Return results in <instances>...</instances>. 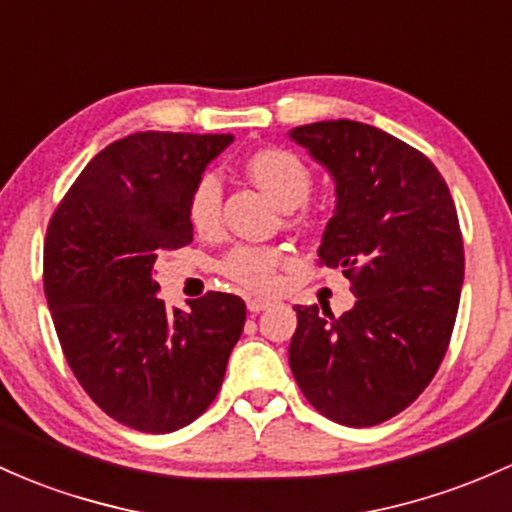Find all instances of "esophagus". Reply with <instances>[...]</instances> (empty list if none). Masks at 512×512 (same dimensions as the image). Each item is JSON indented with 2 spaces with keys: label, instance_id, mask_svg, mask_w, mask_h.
I'll use <instances>...</instances> for the list:
<instances>
[{
  "label": "esophagus",
  "instance_id": "1",
  "mask_svg": "<svg viewBox=\"0 0 512 512\" xmlns=\"http://www.w3.org/2000/svg\"><path fill=\"white\" fill-rule=\"evenodd\" d=\"M265 308H269V301H265V299H247V311H250V313H260V311H265Z\"/></svg>",
  "mask_w": 512,
  "mask_h": 512
}]
</instances>
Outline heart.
Listing matches in <instances>:
<instances>
[{"mask_svg":"<svg viewBox=\"0 0 512 512\" xmlns=\"http://www.w3.org/2000/svg\"><path fill=\"white\" fill-rule=\"evenodd\" d=\"M243 170L284 209H294L311 194V167L291 150H257L247 157ZM187 218L199 238H216L221 233V184L211 174L194 184L187 201ZM284 262L286 252L282 247L240 245L221 262V272L240 289L252 294H272L279 286V269Z\"/></svg>","mask_w":512,"mask_h":512,"instance_id":"obj_1","label":"heart"}]
</instances>
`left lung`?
I'll return each mask as SVG.
<instances>
[{
  "instance_id": "1",
  "label": "left lung",
  "mask_w": 512,
  "mask_h": 512,
  "mask_svg": "<svg viewBox=\"0 0 512 512\" xmlns=\"http://www.w3.org/2000/svg\"><path fill=\"white\" fill-rule=\"evenodd\" d=\"M335 179L318 247L355 306H294L289 364L318 413L372 428L408 408L440 369L464 282V243L447 182L420 150L357 121L289 131Z\"/></svg>"
}]
</instances>
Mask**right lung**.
Listing matches in <instances>:
<instances>
[{
	"mask_svg": "<svg viewBox=\"0 0 512 512\" xmlns=\"http://www.w3.org/2000/svg\"><path fill=\"white\" fill-rule=\"evenodd\" d=\"M233 136L143 131L106 145L48 223L43 286L72 374L140 432H174L211 406L245 325L240 296L189 311L157 296L155 260L192 243L187 201Z\"/></svg>",
	"mask_w": 512,
	"mask_h": 512,
	"instance_id": "right-lung-1",
	"label": "right lung"
}]
</instances>
